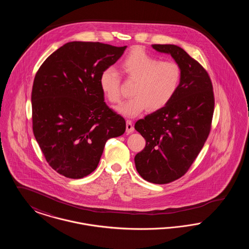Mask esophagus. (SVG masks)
<instances>
[{
    "label": "esophagus",
    "instance_id": "1",
    "mask_svg": "<svg viewBox=\"0 0 249 249\" xmlns=\"http://www.w3.org/2000/svg\"><path fill=\"white\" fill-rule=\"evenodd\" d=\"M133 130H134V127H133L132 122L130 120H127L126 121V131L128 133H131V132H133Z\"/></svg>",
    "mask_w": 249,
    "mask_h": 249
}]
</instances>
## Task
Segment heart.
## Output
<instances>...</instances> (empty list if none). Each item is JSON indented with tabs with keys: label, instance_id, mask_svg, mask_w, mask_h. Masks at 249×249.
<instances>
[{
	"label": "heart",
	"instance_id": "heart-1",
	"mask_svg": "<svg viewBox=\"0 0 249 249\" xmlns=\"http://www.w3.org/2000/svg\"><path fill=\"white\" fill-rule=\"evenodd\" d=\"M125 76L135 81L130 100L117 110L127 118H135L150 108L156 111L167 106L178 91L181 69L177 62L160 61L143 48H134L120 63ZM99 84L104 96L112 104L121 101L119 72L108 67L101 72Z\"/></svg>",
	"mask_w": 249,
	"mask_h": 249
}]
</instances>
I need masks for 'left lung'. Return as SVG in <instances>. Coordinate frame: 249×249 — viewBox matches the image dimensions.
Returning <instances> with one entry per match:
<instances>
[{"label": "left lung", "instance_id": "1", "mask_svg": "<svg viewBox=\"0 0 249 249\" xmlns=\"http://www.w3.org/2000/svg\"><path fill=\"white\" fill-rule=\"evenodd\" d=\"M152 48L176 60L181 80L167 106L135 123L146 143L134 162L144 180L167 184L183 177L200 153L211 130L214 99L207 71L183 48L176 45Z\"/></svg>", "mask_w": 249, "mask_h": 249}]
</instances>
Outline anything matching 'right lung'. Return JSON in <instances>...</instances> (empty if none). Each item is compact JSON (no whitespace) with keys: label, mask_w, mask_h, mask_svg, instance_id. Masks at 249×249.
<instances>
[{"label":"right lung","mask_w":249,"mask_h":249,"mask_svg":"<svg viewBox=\"0 0 249 249\" xmlns=\"http://www.w3.org/2000/svg\"><path fill=\"white\" fill-rule=\"evenodd\" d=\"M126 48L69 42L36 72L32 91L35 137L48 164L65 178L91 174L107 140L125 132V119L104 102L99 78Z\"/></svg>","instance_id":"1"}]
</instances>
